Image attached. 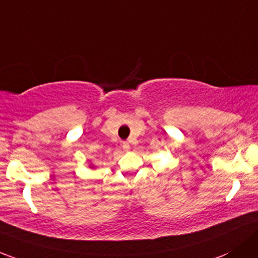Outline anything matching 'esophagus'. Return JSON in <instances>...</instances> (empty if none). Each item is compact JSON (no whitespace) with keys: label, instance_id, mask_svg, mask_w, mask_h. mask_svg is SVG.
I'll return each mask as SVG.
<instances>
[{"label":"esophagus","instance_id":"34e87169","mask_svg":"<svg viewBox=\"0 0 258 258\" xmlns=\"http://www.w3.org/2000/svg\"><path fill=\"white\" fill-rule=\"evenodd\" d=\"M122 148L124 151H128L130 150V143L128 142H122Z\"/></svg>","mask_w":258,"mask_h":258}]
</instances>
